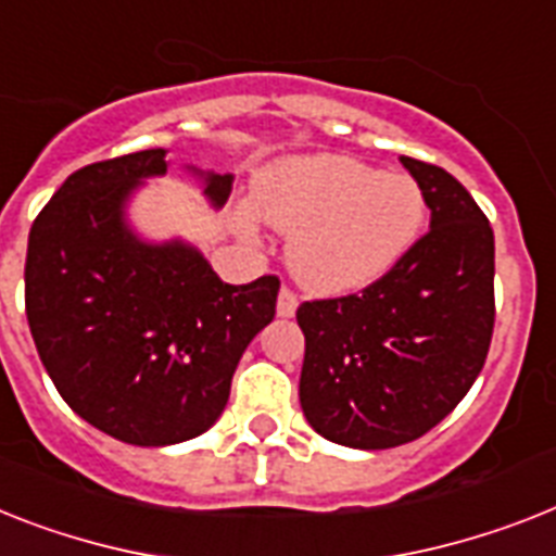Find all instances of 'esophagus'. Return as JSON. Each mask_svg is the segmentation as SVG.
Wrapping results in <instances>:
<instances>
[{"instance_id": "esophagus-1", "label": "esophagus", "mask_w": 556, "mask_h": 556, "mask_svg": "<svg viewBox=\"0 0 556 556\" xmlns=\"http://www.w3.org/2000/svg\"><path fill=\"white\" fill-rule=\"evenodd\" d=\"M275 309H278V318H292V315H295V309H298L295 292L283 287L281 292H278V304H275Z\"/></svg>"}]
</instances>
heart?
Masks as SVG:
<instances>
[{"mask_svg": "<svg viewBox=\"0 0 556 556\" xmlns=\"http://www.w3.org/2000/svg\"><path fill=\"white\" fill-rule=\"evenodd\" d=\"M255 212L287 238L289 273L320 295H350L392 273L426 227V195L406 173H380L338 153L292 155L261 173ZM238 236H258L250 206Z\"/></svg>", "mask_w": 556, "mask_h": 556, "instance_id": "heart-1", "label": "heart"}]
</instances>
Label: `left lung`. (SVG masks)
Wrapping results in <instances>:
<instances>
[{
  "mask_svg": "<svg viewBox=\"0 0 556 556\" xmlns=\"http://www.w3.org/2000/svg\"><path fill=\"white\" fill-rule=\"evenodd\" d=\"M429 206L406 258L361 295L306 301L301 409L338 446L394 448L417 440L466 397L494 329V232L443 167L401 155Z\"/></svg>",
  "mask_w": 556,
  "mask_h": 556,
  "instance_id": "8db88e82",
  "label": "left lung"
}]
</instances>
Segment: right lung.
Listing matches in <instances>:
<instances>
[{
	"instance_id": "obj_1",
	"label": "right lung",
	"mask_w": 556,
	"mask_h": 556,
	"mask_svg": "<svg viewBox=\"0 0 556 556\" xmlns=\"http://www.w3.org/2000/svg\"><path fill=\"white\" fill-rule=\"evenodd\" d=\"M139 150L67 176L30 227L25 306L41 364L87 424L130 446H173L222 417L250 341L275 318L278 278L224 283L185 238L130 222L136 192L167 173ZM213 210L232 173L187 164Z\"/></svg>"
}]
</instances>
